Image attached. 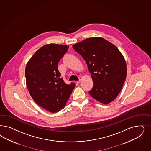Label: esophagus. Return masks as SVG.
Returning <instances> with one entry per match:
<instances>
[{"label": "esophagus", "instance_id": "34e87169", "mask_svg": "<svg viewBox=\"0 0 151 151\" xmlns=\"http://www.w3.org/2000/svg\"><path fill=\"white\" fill-rule=\"evenodd\" d=\"M81 78H79V81H77V83H79L81 82Z\"/></svg>", "mask_w": 151, "mask_h": 151}]
</instances>
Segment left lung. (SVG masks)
I'll return each instance as SVG.
<instances>
[{"instance_id":"1","label":"left lung","mask_w":151,"mask_h":151,"mask_svg":"<svg viewBox=\"0 0 151 151\" xmlns=\"http://www.w3.org/2000/svg\"><path fill=\"white\" fill-rule=\"evenodd\" d=\"M72 47L84 59L91 74L93 86L89 94L103 104L112 102L126 78V63L120 51L101 37L87 38Z\"/></svg>"}]
</instances>
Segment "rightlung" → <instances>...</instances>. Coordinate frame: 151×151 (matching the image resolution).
<instances>
[{"instance_id": "right-lung-1", "label": "right lung", "mask_w": 151, "mask_h": 151, "mask_svg": "<svg viewBox=\"0 0 151 151\" xmlns=\"http://www.w3.org/2000/svg\"><path fill=\"white\" fill-rule=\"evenodd\" d=\"M68 48L62 44L45 45L26 65V84L31 97L39 106L52 113L59 112L65 107L76 86L73 82H64L58 68L59 60Z\"/></svg>"}]
</instances>
